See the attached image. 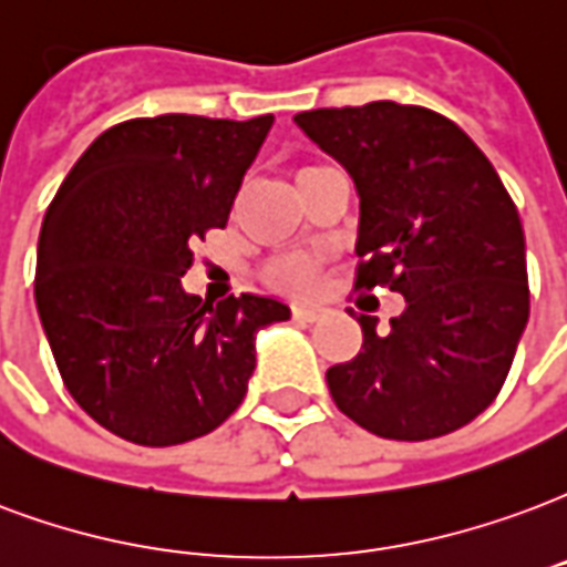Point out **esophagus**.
<instances>
[{"instance_id": "1", "label": "esophagus", "mask_w": 567, "mask_h": 567, "mask_svg": "<svg viewBox=\"0 0 567 567\" xmlns=\"http://www.w3.org/2000/svg\"><path fill=\"white\" fill-rule=\"evenodd\" d=\"M291 316L297 321H318V318L324 316V309L321 306H291Z\"/></svg>"}]
</instances>
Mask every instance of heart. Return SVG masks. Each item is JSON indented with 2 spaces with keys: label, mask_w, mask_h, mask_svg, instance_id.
<instances>
[{
  "label": "heart",
  "mask_w": 567,
  "mask_h": 567,
  "mask_svg": "<svg viewBox=\"0 0 567 567\" xmlns=\"http://www.w3.org/2000/svg\"><path fill=\"white\" fill-rule=\"evenodd\" d=\"M318 270H321V258H318V255H285V258L270 264L267 279H270L276 288H282V291L306 295V291L316 288Z\"/></svg>",
  "instance_id": "heart-1"
}]
</instances>
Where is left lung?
I'll return each mask as SVG.
<instances>
[{"mask_svg":"<svg viewBox=\"0 0 567 567\" xmlns=\"http://www.w3.org/2000/svg\"><path fill=\"white\" fill-rule=\"evenodd\" d=\"M295 123L358 188L354 288L405 297L388 333L358 318L363 348L327 369L330 396L381 439L454 433L496 400L529 321L514 200L475 141L426 107H321Z\"/></svg>","mask_w":567,"mask_h":567,"instance_id":"obj_1","label":"left lung"}]
</instances>
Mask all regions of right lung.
I'll use <instances>...</instances> for the list:
<instances>
[{"label":"right lung","mask_w":567,"mask_h":567,"mask_svg":"<svg viewBox=\"0 0 567 567\" xmlns=\"http://www.w3.org/2000/svg\"><path fill=\"white\" fill-rule=\"evenodd\" d=\"M272 113H188L99 134L62 179L38 237L35 306L65 388L144 447L213 433L246 396L255 333L288 321L272 297L183 291L192 246L228 225Z\"/></svg>","instance_id":"1"}]
</instances>
